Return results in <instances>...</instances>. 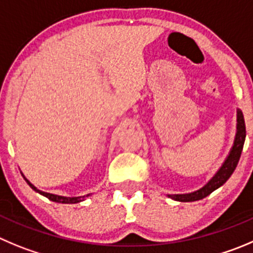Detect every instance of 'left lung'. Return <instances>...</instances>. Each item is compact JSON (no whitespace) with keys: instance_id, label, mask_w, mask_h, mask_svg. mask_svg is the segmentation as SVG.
<instances>
[{"instance_id":"left-lung-1","label":"left lung","mask_w":253,"mask_h":253,"mask_svg":"<svg viewBox=\"0 0 253 253\" xmlns=\"http://www.w3.org/2000/svg\"><path fill=\"white\" fill-rule=\"evenodd\" d=\"M245 139H246V126H245V119L244 114L240 109H237V126H236V135H235V140H233V145L231 148L230 153H228L227 158L225 159L223 164L221 165L220 169L217 170L215 175L210 179V181L206 185H204L201 189L196 190L194 192H189V194H174L168 195L170 199L175 201H181V203H191V201L201 200L204 197L209 196L211 192L217 190L218 187L222 186L232 172L236 169L237 164H239L240 156H241L242 149H244Z\"/></svg>"}]
</instances>
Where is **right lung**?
Here are the masks:
<instances>
[{
    "instance_id": "add662e5",
    "label": "right lung",
    "mask_w": 253,
    "mask_h": 253,
    "mask_svg": "<svg viewBox=\"0 0 253 253\" xmlns=\"http://www.w3.org/2000/svg\"><path fill=\"white\" fill-rule=\"evenodd\" d=\"M22 176L25 177V175L22 174ZM26 182H27L28 185H30L31 187H32L33 190H35L36 192H38V194L43 195V196H45L47 199H49L50 201H54V203H59V204H77V203H81V201L85 200L86 197L90 196V194L88 195H84V196H74V197H67V196H59V195H54V194H49V192H44V191H41V190H38L37 187L35 186L33 184H31L30 181H28L27 179L25 177Z\"/></svg>"
}]
</instances>
